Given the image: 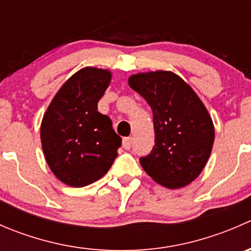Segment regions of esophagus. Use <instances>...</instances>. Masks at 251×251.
Listing matches in <instances>:
<instances>
[{"label": "esophagus", "mask_w": 251, "mask_h": 251, "mask_svg": "<svg viewBox=\"0 0 251 251\" xmlns=\"http://www.w3.org/2000/svg\"><path fill=\"white\" fill-rule=\"evenodd\" d=\"M132 143H133V138L132 137H126V138H124V141H123V147L128 151V149L132 147Z\"/></svg>", "instance_id": "esophagus-1"}]
</instances>
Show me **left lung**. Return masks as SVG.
Listing matches in <instances>:
<instances>
[{
    "mask_svg": "<svg viewBox=\"0 0 251 251\" xmlns=\"http://www.w3.org/2000/svg\"><path fill=\"white\" fill-rule=\"evenodd\" d=\"M128 85L153 111L155 144L140 158L142 168L166 188L187 186L203 171L214 144V125L206 108L171 72L132 75Z\"/></svg>",
    "mask_w": 251,
    "mask_h": 251,
    "instance_id": "8db88e82",
    "label": "left lung"
}]
</instances>
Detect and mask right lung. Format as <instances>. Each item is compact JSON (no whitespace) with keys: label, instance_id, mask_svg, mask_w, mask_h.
I'll return each mask as SVG.
<instances>
[{"label":"right lung","instance_id":"1","mask_svg":"<svg viewBox=\"0 0 251 251\" xmlns=\"http://www.w3.org/2000/svg\"><path fill=\"white\" fill-rule=\"evenodd\" d=\"M110 73L83 68L60 87L44 115L41 143L52 173L63 183L85 187L104 176L118 156L121 137L109 116L97 110Z\"/></svg>","mask_w":251,"mask_h":251}]
</instances>
